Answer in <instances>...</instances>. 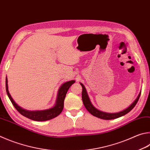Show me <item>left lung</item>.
<instances>
[{"label":"left lung","instance_id":"obj_1","mask_svg":"<svg viewBox=\"0 0 150 150\" xmlns=\"http://www.w3.org/2000/svg\"><path fill=\"white\" fill-rule=\"evenodd\" d=\"M81 85L82 86V88H83L82 100H83L84 107L86 108V109L88 110V112L90 113H91L92 115L96 117H98L100 119H105V120H110V119H117L118 117H120L121 116L126 115L127 113H129V111H131L132 109L134 108V106L137 103L138 100H139V98L140 96V94H141V92H140L139 95H138L137 98L135 100V101L133 102L129 108H127L126 110L120 111V112H118V113H105V112H103V111H99L98 110H97L96 108H94V105L92 104L91 101H90V99L88 96V94H87L85 87L84 86V85L82 83H81Z\"/></svg>","mask_w":150,"mask_h":150}]
</instances>
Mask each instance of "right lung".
I'll return each mask as SVG.
<instances>
[{
	"label": "right lung",
	"instance_id": "right-lung-1",
	"mask_svg": "<svg viewBox=\"0 0 150 150\" xmlns=\"http://www.w3.org/2000/svg\"><path fill=\"white\" fill-rule=\"evenodd\" d=\"M74 83L75 81H70L62 84L58 91V98H57L55 106L49 109V110H45L42 111H28L20 108V106L16 104L15 102L13 100L12 98L11 97L8 89L7 77L6 79V89L7 94L9 97L11 102L12 103L13 105L14 106L19 113H21L24 117H25L31 119V120L36 121H45L56 117L62 113L64 108V99L66 98L67 92L68 89L69 88V87Z\"/></svg>",
	"mask_w": 150,
	"mask_h": 150
}]
</instances>
